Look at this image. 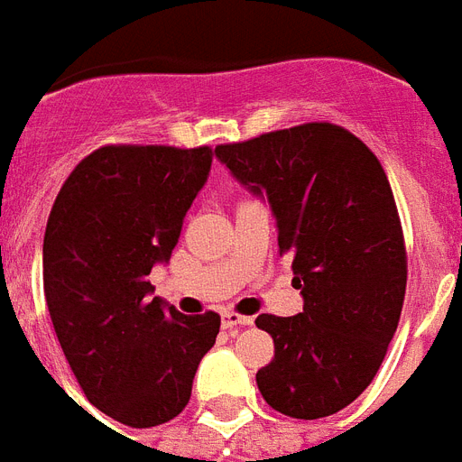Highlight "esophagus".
Wrapping results in <instances>:
<instances>
[{
  "mask_svg": "<svg viewBox=\"0 0 462 462\" xmlns=\"http://www.w3.org/2000/svg\"><path fill=\"white\" fill-rule=\"evenodd\" d=\"M252 316L235 314V311H225L223 314V328H237V326H252Z\"/></svg>",
  "mask_w": 462,
  "mask_h": 462,
  "instance_id": "1",
  "label": "esophagus"
}]
</instances>
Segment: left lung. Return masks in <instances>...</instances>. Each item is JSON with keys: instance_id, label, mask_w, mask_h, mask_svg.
Returning <instances> with one entry per match:
<instances>
[{"instance_id": "obj_1", "label": "left lung", "mask_w": 462, "mask_h": 462, "mask_svg": "<svg viewBox=\"0 0 462 462\" xmlns=\"http://www.w3.org/2000/svg\"><path fill=\"white\" fill-rule=\"evenodd\" d=\"M216 158L268 201L304 300L302 314L256 319L275 343L256 386L282 415H333L372 383L405 300L408 261L386 172L328 122L217 146Z\"/></svg>"}]
</instances>
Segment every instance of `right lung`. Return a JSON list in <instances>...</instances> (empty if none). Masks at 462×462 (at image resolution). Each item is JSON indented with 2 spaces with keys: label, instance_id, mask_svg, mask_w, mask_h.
<instances>
[{
  "label": "right lung",
  "instance_id": "add662e5",
  "mask_svg": "<svg viewBox=\"0 0 462 462\" xmlns=\"http://www.w3.org/2000/svg\"><path fill=\"white\" fill-rule=\"evenodd\" d=\"M213 151L105 146L57 194L42 282L54 333L83 393L112 420L146 430L187 408L220 316H184L148 275L172 256Z\"/></svg>",
  "mask_w": 462,
  "mask_h": 462
}]
</instances>
